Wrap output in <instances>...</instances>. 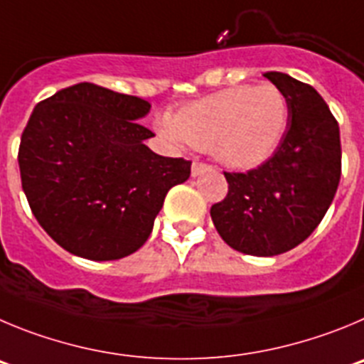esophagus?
Masks as SVG:
<instances>
[{
	"mask_svg": "<svg viewBox=\"0 0 364 364\" xmlns=\"http://www.w3.org/2000/svg\"><path fill=\"white\" fill-rule=\"evenodd\" d=\"M212 166L210 165H206V163H201V161H194L192 163V176H199L203 174V172H206V170H210Z\"/></svg>",
	"mask_w": 364,
	"mask_h": 364,
	"instance_id": "obj_1",
	"label": "esophagus"
}]
</instances>
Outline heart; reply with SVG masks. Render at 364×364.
I'll list each match as a JSON object with an SVG mask.
<instances>
[{
	"label": "heart",
	"instance_id": "obj_1",
	"mask_svg": "<svg viewBox=\"0 0 364 364\" xmlns=\"http://www.w3.org/2000/svg\"><path fill=\"white\" fill-rule=\"evenodd\" d=\"M288 101L276 85H239L185 105L174 116L163 114L159 132L181 145L206 149L234 168L267 161L283 141Z\"/></svg>",
	"mask_w": 364,
	"mask_h": 364
}]
</instances>
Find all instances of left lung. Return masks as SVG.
I'll use <instances>...</instances> for the list:
<instances>
[{
	"mask_svg": "<svg viewBox=\"0 0 364 364\" xmlns=\"http://www.w3.org/2000/svg\"><path fill=\"white\" fill-rule=\"evenodd\" d=\"M288 101V129L270 159L225 172L228 194L210 215L223 241L250 255H277L309 237L325 218L341 179L339 125L314 87L264 72Z\"/></svg>",
	"mask_w": 364,
	"mask_h": 364,
	"instance_id": "8db88e82",
	"label": "left lung"
}]
</instances>
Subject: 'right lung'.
<instances>
[{
    "label": "right lung",
    "mask_w": 364,
    "mask_h": 364,
    "mask_svg": "<svg viewBox=\"0 0 364 364\" xmlns=\"http://www.w3.org/2000/svg\"><path fill=\"white\" fill-rule=\"evenodd\" d=\"M149 101L77 83L36 105L21 134L18 163L31 210L55 243L92 261L141 248L165 196L186 181L183 158L145 145L137 123Z\"/></svg>",
    "instance_id": "1"
}]
</instances>
